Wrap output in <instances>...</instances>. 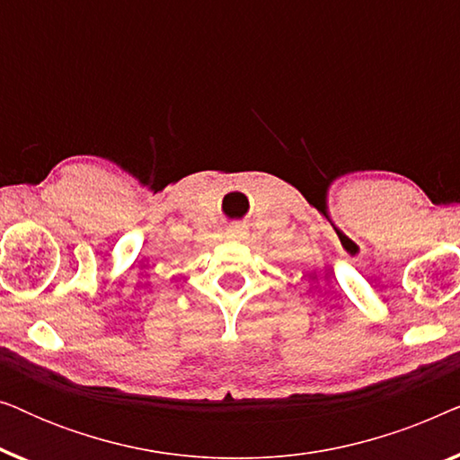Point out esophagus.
Segmentation results:
<instances>
[{
    "label": "esophagus",
    "mask_w": 460,
    "mask_h": 460,
    "mask_svg": "<svg viewBox=\"0 0 460 460\" xmlns=\"http://www.w3.org/2000/svg\"><path fill=\"white\" fill-rule=\"evenodd\" d=\"M243 234H244L243 226H230V228L226 230V236L232 238V241H234V238H243Z\"/></svg>",
    "instance_id": "34e87169"
}]
</instances>
